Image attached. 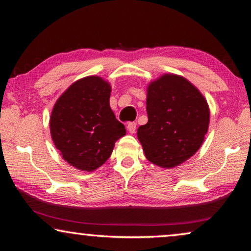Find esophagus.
Returning <instances> with one entry per match:
<instances>
[{"label": "esophagus", "mask_w": 251, "mask_h": 251, "mask_svg": "<svg viewBox=\"0 0 251 251\" xmlns=\"http://www.w3.org/2000/svg\"><path fill=\"white\" fill-rule=\"evenodd\" d=\"M136 127H137V124H136V123H134V122H131V123H129L128 125H127V129H128L130 134H134L136 131Z\"/></svg>", "instance_id": "1"}]
</instances>
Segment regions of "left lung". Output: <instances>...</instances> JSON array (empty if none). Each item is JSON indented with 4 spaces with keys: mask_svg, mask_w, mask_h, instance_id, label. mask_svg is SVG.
Returning a JSON list of instances; mask_svg holds the SVG:
<instances>
[{
    "mask_svg": "<svg viewBox=\"0 0 251 251\" xmlns=\"http://www.w3.org/2000/svg\"><path fill=\"white\" fill-rule=\"evenodd\" d=\"M147 124L137 137L146 158L161 168L179 166L196 154L209 126L205 97L188 79L164 74L147 86Z\"/></svg>",
    "mask_w": 251,
    "mask_h": 251,
    "instance_id": "left-lung-1",
    "label": "left lung"
}]
</instances>
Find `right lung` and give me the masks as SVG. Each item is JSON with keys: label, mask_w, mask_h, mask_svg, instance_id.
<instances>
[{"label": "right lung", "mask_w": 251, "mask_h": 251, "mask_svg": "<svg viewBox=\"0 0 251 251\" xmlns=\"http://www.w3.org/2000/svg\"><path fill=\"white\" fill-rule=\"evenodd\" d=\"M112 87L100 76L76 80L54 104L50 130L63 159L83 172H94L109 158L126 134L109 106Z\"/></svg>", "instance_id": "right-lung-1"}]
</instances>
